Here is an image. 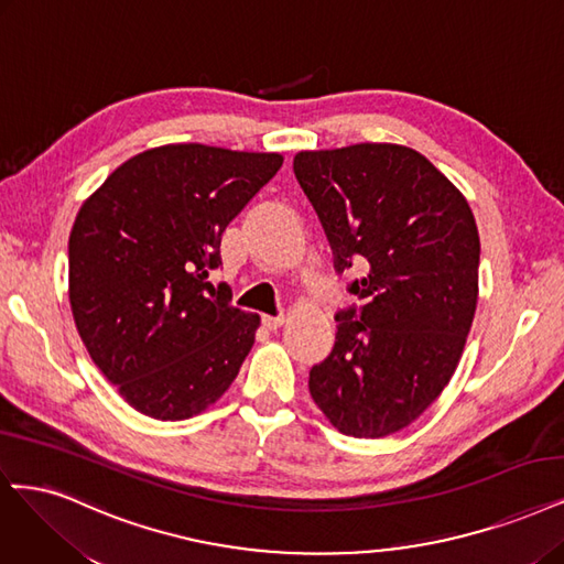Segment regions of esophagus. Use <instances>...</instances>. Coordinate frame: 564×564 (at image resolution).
Masks as SVG:
<instances>
[{
  "label": "esophagus",
  "instance_id": "obj_1",
  "mask_svg": "<svg viewBox=\"0 0 564 564\" xmlns=\"http://www.w3.org/2000/svg\"><path fill=\"white\" fill-rule=\"evenodd\" d=\"M263 324L270 328V332H275L284 324V315H263Z\"/></svg>",
  "mask_w": 564,
  "mask_h": 564
}]
</instances>
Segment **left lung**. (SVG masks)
I'll return each mask as SVG.
<instances>
[{
  "mask_svg": "<svg viewBox=\"0 0 564 564\" xmlns=\"http://www.w3.org/2000/svg\"><path fill=\"white\" fill-rule=\"evenodd\" d=\"M296 180L359 310H338L336 345L310 368V394L338 432L390 436L451 382L478 303L480 240L459 188L422 153L364 142L301 151Z\"/></svg>",
  "mask_w": 564,
  "mask_h": 564,
  "instance_id": "left-lung-1",
  "label": "left lung"
}]
</instances>
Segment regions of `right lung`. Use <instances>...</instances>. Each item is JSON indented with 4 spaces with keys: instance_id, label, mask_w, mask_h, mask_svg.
<instances>
[{
    "instance_id": "obj_1",
    "label": "right lung",
    "mask_w": 564,
    "mask_h": 564,
    "mask_svg": "<svg viewBox=\"0 0 564 564\" xmlns=\"http://www.w3.org/2000/svg\"><path fill=\"white\" fill-rule=\"evenodd\" d=\"M280 153L165 144L116 167L69 232V303L90 359L153 420H188L236 380L261 317L207 282L226 226Z\"/></svg>"
}]
</instances>
